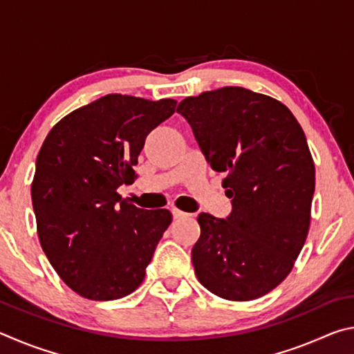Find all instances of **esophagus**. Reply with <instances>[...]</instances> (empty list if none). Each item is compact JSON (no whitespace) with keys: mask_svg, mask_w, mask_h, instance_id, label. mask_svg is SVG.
Wrapping results in <instances>:
<instances>
[{"mask_svg":"<svg viewBox=\"0 0 354 354\" xmlns=\"http://www.w3.org/2000/svg\"><path fill=\"white\" fill-rule=\"evenodd\" d=\"M171 215H173V218H176V220L190 217V214H185V212H183V211H179V209H176V207L171 209Z\"/></svg>","mask_w":354,"mask_h":354,"instance_id":"34e87169","label":"esophagus"}]
</instances>
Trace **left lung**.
Instances as JSON below:
<instances>
[{"mask_svg": "<svg viewBox=\"0 0 354 354\" xmlns=\"http://www.w3.org/2000/svg\"><path fill=\"white\" fill-rule=\"evenodd\" d=\"M212 170L223 171L226 218L201 212L192 248L209 292L248 301L273 290L306 241L315 169L301 127L287 107L243 87H221L178 104Z\"/></svg>", "mask_w": 354, "mask_h": 354, "instance_id": "obj_1", "label": "left lung"}]
</instances>
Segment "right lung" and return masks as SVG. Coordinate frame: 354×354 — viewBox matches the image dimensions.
<instances>
[{
  "label": "right lung",
  "mask_w": 354,
  "mask_h": 354,
  "mask_svg": "<svg viewBox=\"0 0 354 354\" xmlns=\"http://www.w3.org/2000/svg\"><path fill=\"white\" fill-rule=\"evenodd\" d=\"M176 101L109 93L64 117L46 136L31 185L40 245L59 277L81 297L129 295L171 221L117 189L134 183L147 136L173 115Z\"/></svg>",
  "instance_id": "1"
}]
</instances>
